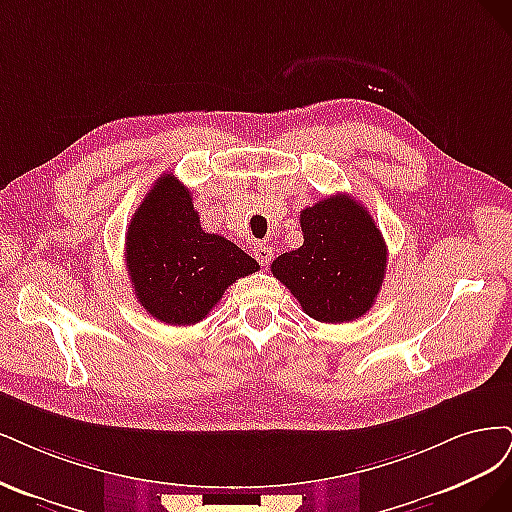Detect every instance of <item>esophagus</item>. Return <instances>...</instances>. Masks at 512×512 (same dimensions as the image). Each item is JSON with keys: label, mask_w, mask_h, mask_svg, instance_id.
I'll return each mask as SVG.
<instances>
[{"label": "esophagus", "mask_w": 512, "mask_h": 512, "mask_svg": "<svg viewBox=\"0 0 512 512\" xmlns=\"http://www.w3.org/2000/svg\"><path fill=\"white\" fill-rule=\"evenodd\" d=\"M253 251H255V259L261 263V266H268V263L272 261V251L268 249V246L257 244Z\"/></svg>", "instance_id": "obj_1"}]
</instances>
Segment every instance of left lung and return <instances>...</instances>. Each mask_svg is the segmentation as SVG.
I'll use <instances>...</instances> for the list:
<instances>
[{"instance_id": "8db88e82", "label": "left lung", "mask_w": 512, "mask_h": 512, "mask_svg": "<svg viewBox=\"0 0 512 512\" xmlns=\"http://www.w3.org/2000/svg\"><path fill=\"white\" fill-rule=\"evenodd\" d=\"M304 244L278 255L272 274L308 317L346 323L364 317L383 287L387 244L351 195H329L300 212Z\"/></svg>"}]
</instances>
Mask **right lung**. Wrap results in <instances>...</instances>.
<instances>
[{
	"instance_id": "obj_1",
	"label": "right lung",
	"mask_w": 512,
	"mask_h": 512,
	"mask_svg": "<svg viewBox=\"0 0 512 512\" xmlns=\"http://www.w3.org/2000/svg\"><path fill=\"white\" fill-rule=\"evenodd\" d=\"M125 263L138 302L168 325L202 321L225 289L259 270L242 249L200 225L191 193L163 174L131 217Z\"/></svg>"
}]
</instances>
